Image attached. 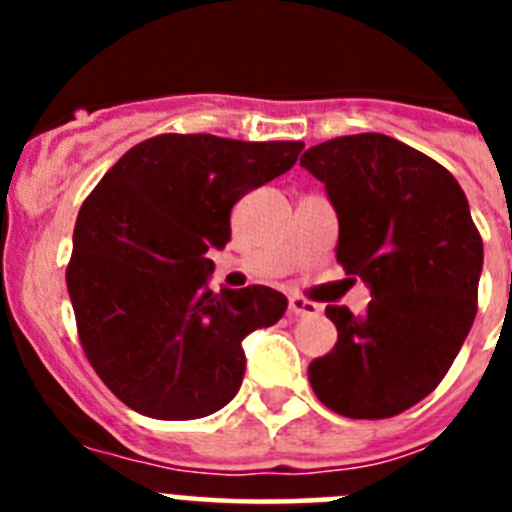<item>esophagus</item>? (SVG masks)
Segmentation results:
<instances>
[{"mask_svg":"<svg viewBox=\"0 0 512 512\" xmlns=\"http://www.w3.org/2000/svg\"><path fill=\"white\" fill-rule=\"evenodd\" d=\"M289 312L295 318H315L320 315V307L315 302H307L305 297H289Z\"/></svg>","mask_w":512,"mask_h":512,"instance_id":"obj_1","label":"esophagus"}]
</instances>
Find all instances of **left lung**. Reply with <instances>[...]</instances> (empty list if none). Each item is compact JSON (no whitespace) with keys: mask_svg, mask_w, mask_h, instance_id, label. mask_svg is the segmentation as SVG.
Wrapping results in <instances>:
<instances>
[{"mask_svg":"<svg viewBox=\"0 0 512 512\" xmlns=\"http://www.w3.org/2000/svg\"><path fill=\"white\" fill-rule=\"evenodd\" d=\"M300 164L338 215V264L372 292L364 315L325 307L338 341L307 377L333 413L392 418L436 390L477 315L485 248L467 194L382 133L325 140Z\"/></svg>","mask_w":512,"mask_h":512,"instance_id":"8db88e82","label":"left lung"}]
</instances>
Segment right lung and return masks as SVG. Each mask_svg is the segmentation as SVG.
<instances>
[{
  "instance_id": "obj_1",
  "label": "right lung",
  "mask_w": 512,
  "mask_h": 512,
  "mask_svg": "<svg viewBox=\"0 0 512 512\" xmlns=\"http://www.w3.org/2000/svg\"><path fill=\"white\" fill-rule=\"evenodd\" d=\"M300 140L166 133L130 148L81 205L66 284L89 364L135 413L205 418L246 372L243 338L287 310L277 289L212 292L210 248L243 194L295 166Z\"/></svg>"
}]
</instances>
